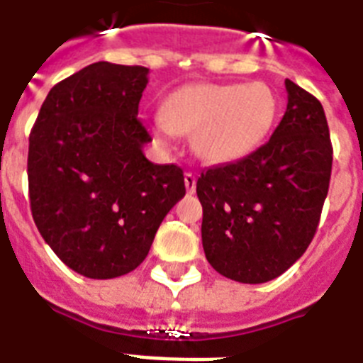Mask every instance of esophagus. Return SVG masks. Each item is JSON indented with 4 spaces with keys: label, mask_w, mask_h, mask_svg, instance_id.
<instances>
[{
    "label": "esophagus",
    "mask_w": 363,
    "mask_h": 363,
    "mask_svg": "<svg viewBox=\"0 0 363 363\" xmlns=\"http://www.w3.org/2000/svg\"><path fill=\"white\" fill-rule=\"evenodd\" d=\"M184 186H186L188 194H194V191H196V177L191 175V173H186V175H184Z\"/></svg>",
    "instance_id": "34e87169"
}]
</instances>
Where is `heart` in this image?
Segmentation results:
<instances>
[{
	"label": "heart",
	"instance_id": "b5f03b06",
	"mask_svg": "<svg viewBox=\"0 0 363 363\" xmlns=\"http://www.w3.org/2000/svg\"><path fill=\"white\" fill-rule=\"evenodd\" d=\"M278 117V99L268 85L190 84L167 96L152 134L167 147L191 134L197 158L212 166L233 164L263 145Z\"/></svg>",
	"mask_w": 363,
	"mask_h": 363
}]
</instances>
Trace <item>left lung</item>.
Wrapping results in <instances>:
<instances>
[{
  "instance_id": "obj_1",
  "label": "left lung",
  "mask_w": 363,
  "mask_h": 363,
  "mask_svg": "<svg viewBox=\"0 0 363 363\" xmlns=\"http://www.w3.org/2000/svg\"><path fill=\"white\" fill-rule=\"evenodd\" d=\"M285 89L287 110L272 138L197 179L207 261L240 284L270 281L302 257L328 194L332 143L323 104L291 79Z\"/></svg>"
}]
</instances>
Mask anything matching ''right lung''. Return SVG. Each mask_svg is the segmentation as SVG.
Wrapping results in <instances>:
<instances>
[{
  "label": "right lung",
  "instance_id": "obj_1",
  "mask_svg": "<svg viewBox=\"0 0 363 363\" xmlns=\"http://www.w3.org/2000/svg\"><path fill=\"white\" fill-rule=\"evenodd\" d=\"M149 69L99 61L50 89L29 135L35 225L74 272L111 279L132 272L181 197L175 164L143 155L138 119Z\"/></svg>",
  "mask_w": 363,
  "mask_h": 363
}]
</instances>
